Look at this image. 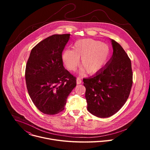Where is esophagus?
Returning a JSON list of instances; mask_svg holds the SVG:
<instances>
[{"label": "esophagus", "instance_id": "obj_1", "mask_svg": "<svg viewBox=\"0 0 150 150\" xmlns=\"http://www.w3.org/2000/svg\"><path fill=\"white\" fill-rule=\"evenodd\" d=\"M81 82H82L81 79L79 77H78L76 78V83H77V84H80V83H81Z\"/></svg>", "mask_w": 150, "mask_h": 150}]
</instances>
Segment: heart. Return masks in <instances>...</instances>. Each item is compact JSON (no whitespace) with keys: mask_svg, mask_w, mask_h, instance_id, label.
<instances>
[{"mask_svg":"<svg viewBox=\"0 0 150 150\" xmlns=\"http://www.w3.org/2000/svg\"><path fill=\"white\" fill-rule=\"evenodd\" d=\"M110 57L109 47L99 40L84 38L77 40L73 45V50L66 49L62 52V59L66 67L74 71L79 63L82 65L80 72L87 71L95 74L101 70L108 63Z\"/></svg>","mask_w":150,"mask_h":150,"instance_id":"obj_1","label":"heart"}]
</instances>
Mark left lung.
Wrapping results in <instances>:
<instances>
[{
  "mask_svg": "<svg viewBox=\"0 0 150 150\" xmlns=\"http://www.w3.org/2000/svg\"><path fill=\"white\" fill-rule=\"evenodd\" d=\"M110 41L113 52L108 63L95 75L83 79L87 110L101 118L112 116L122 108L132 85L131 60L118 42Z\"/></svg>",
  "mask_w": 150,
  "mask_h": 150,
  "instance_id": "obj_1",
  "label": "left lung"
}]
</instances>
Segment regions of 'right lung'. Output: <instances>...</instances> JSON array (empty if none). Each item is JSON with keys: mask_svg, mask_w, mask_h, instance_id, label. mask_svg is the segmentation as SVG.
I'll list each match as a JSON object with an SVG mask.
<instances>
[{"mask_svg": "<svg viewBox=\"0 0 150 150\" xmlns=\"http://www.w3.org/2000/svg\"><path fill=\"white\" fill-rule=\"evenodd\" d=\"M69 38V34L48 37L31 50L27 61L25 81L29 96L37 108L46 115L63 111L76 87V78L65 69L62 59Z\"/></svg>", "mask_w": 150, "mask_h": 150, "instance_id": "right-lung-1", "label": "right lung"}]
</instances>
